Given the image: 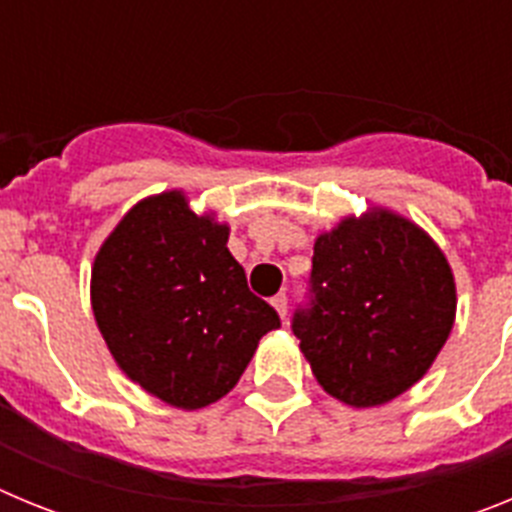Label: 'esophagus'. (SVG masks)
<instances>
[{"label":"esophagus","mask_w":512,"mask_h":512,"mask_svg":"<svg viewBox=\"0 0 512 512\" xmlns=\"http://www.w3.org/2000/svg\"><path fill=\"white\" fill-rule=\"evenodd\" d=\"M271 305H274V310L279 312V318H287V295H277L274 300H271Z\"/></svg>","instance_id":"esophagus-1"}]
</instances>
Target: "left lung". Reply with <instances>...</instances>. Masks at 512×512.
<instances>
[{
  "label": "left lung",
  "instance_id": "left-lung-1",
  "mask_svg": "<svg viewBox=\"0 0 512 512\" xmlns=\"http://www.w3.org/2000/svg\"><path fill=\"white\" fill-rule=\"evenodd\" d=\"M310 307L292 330L328 395L374 408L431 369L454 328V271L423 228L384 207L315 241Z\"/></svg>",
  "mask_w": 512,
  "mask_h": 512
}]
</instances>
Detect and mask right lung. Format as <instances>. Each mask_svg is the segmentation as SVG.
<instances>
[{
  "label": "right lung",
  "mask_w": 512,
  "mask_h": 512,
  "mask_svg": "<svg viewBox=\"0 0 512 512\" xmlns=\"http://www.w3.org/2000/svg\"><path fill=\"white\" fill-rule=\"evenodd\" d=\"M228 233L171 189L130 207L94 256L92 310L112 359L174 408L228 395L261 336L282 325L248 289Z\"/></svg>",
  "instance_id": "right-lung-1"
}]
</instances>
